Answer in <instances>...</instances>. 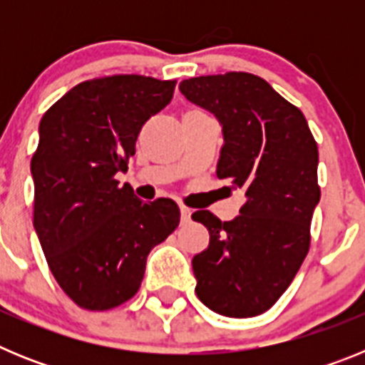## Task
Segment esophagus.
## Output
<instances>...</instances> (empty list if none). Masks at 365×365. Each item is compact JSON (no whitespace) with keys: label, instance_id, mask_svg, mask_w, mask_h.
<instances>
[{"label":"esophagus","instance_id":"esophagus-1","mask_svg":"<svg viewBox=\"0 0 365 365\" xmlns=\"http://www.w3.org/2000/svg\"><path fill=\"white\" fill-rule=\"evenodd\" d=\"M190 221H192V210H190L188 206H180V222L186 225Z\"/></svg>","mask_w":365,"mask_h":365}]
</instances>
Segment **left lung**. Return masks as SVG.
Wrapping results in <instances>:
<instances>
[{
  "label": "left lung",
  "mask_w": 365,
  "mask_h": 365,
  "mask_svg": "<svg viewBox=\"0 0 365 365\" xmlns=\"http://www.w3.org/2000/svg\"><path fill=\"white\" fill-rule=\"evenodd\" d=\"M179 89L221 122L217 177L247 197L232 221L208 210L192 215L210 232L208 248L192 259L195 292L217 314H263L291 285L311 247L320 201L318 146L303 113L256 74H208L182 80Z\"/></svg>",
  "instance_id": "left-lung-1"
}]
</instances>
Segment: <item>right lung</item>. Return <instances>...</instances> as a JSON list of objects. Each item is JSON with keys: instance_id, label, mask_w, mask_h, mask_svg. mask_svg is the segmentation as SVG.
<instances>
[{"instance_id": "obj_1", "label": "right lung", "mask_w": 365, "mask_h": 365, "mask_svg": "<svg viewBox=\"0 0 365 365\" xmlns=\"http://www.w3.org/2000/svg\"><path fill=\"white\" fill-rule=\"evenodd\" d=\"M175 83L143 74L86 80L41 117L31 160L34 228L58 285L87 311L133 298L151 248L179 227L172 199L144 202L115 179Z\"/></svg>"}]
</instances>
